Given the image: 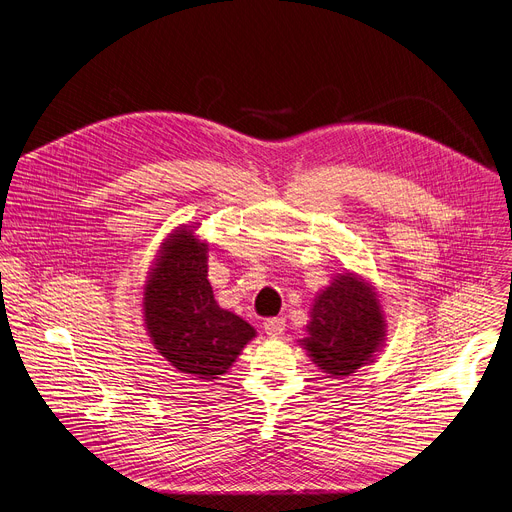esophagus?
Instances as JSON below:
<instances>
[{"mask_svg": "<svg viewBox=\"0 0 512 512\" xmlns=\"http://www.w3.org/2000/svg\"><path fill=\"white\" fill-rule=\"evenodd\" d=\"M263 329L269 337H280L286 331V318L284 316H275V318H267L263 322Z\"/></svg>", "mask_w": 512, "mask_h": 512, "instance_id": "esophagus-1", "label": "esophagus"}]
</instances>
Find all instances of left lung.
Segmentation results:
<instances>
[{
	"label": "left lung",
	"instance_id": "obj_1",
	"mask_svg": "<svg viewBox=\"0 0 512 512\" xmlns=\"http://www.w3.org/2000/svg\"><path fill=\"white\" fill-rule=\"evenodd\" d=\"M306 331L302 345L312 361L331 378H343L382 347L386 318L374 288L353 273H339L316 296Z\"/></svg>",
	"mask_w": 512,
	"mask_h": 512
}]
</instances>
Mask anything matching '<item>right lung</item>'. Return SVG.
Here are the masks:
<instances>
[{"label": "right lung", "instance_id": "obj_1", "mask_svg": "<svg viewBox=\"0 0 512 512\" xmlns=\"http://www.w3.org/2000/svg\"><path fill=\"white\" fill-rule=\"evenodd\" d=\"M181 226L163 243L145 286V327L155 349L181 374L212 382L226 374L255 329L220 308L208 282V245Z\"/></svg>", "mask_w": 512, "mask_h": 512}]
</instances>
